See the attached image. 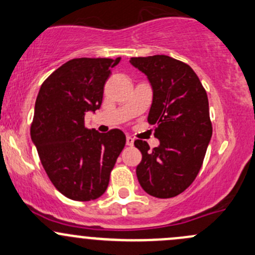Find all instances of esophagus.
Instances as JSON below:
<instances>
[{
	"mask_svg": "<svg viewBox=\"0 0 255 255\" xmlns=\"http://www.w3.org/2000/svg\"><path fill=\"white\" fill-rule=\"evenodd\" d=\"M126 144H127L128 146H132L133 144H134V139H133L132 136H127V138H126Z\"/></svg>",
	"mask_w": 255,
	"mask_h": 255,
	"instance_id": "esophagus-1",
	"label": "esophagus"
}]
</instances>
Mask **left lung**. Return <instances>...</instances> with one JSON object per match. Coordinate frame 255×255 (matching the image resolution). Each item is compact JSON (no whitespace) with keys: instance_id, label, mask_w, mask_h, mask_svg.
Returning a JSON list of instances; mask_svg holds the SVG:
<instances>
[{"instance_id":"8db88e82","label":"left lung","mask_w":255,"mask_h":255,"mask_svg":"<svg viewBox=\"0 0 255 255\" xmlns=\"http://www.w3.org/2000/svg\"><path fill=\"white\" fill-rule=\"evenodd\" d=\"M129 62L146 74L152 87L148 122L160 140L151 150L145 140L134 141L141 152L136 177L152 197H176L199 173L213 134L208 95L195 72L182 61L155 55Z\"/></svg>"}]
</instances>
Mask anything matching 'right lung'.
I'll list each match as a JSON object with an SVG mask.
<instances>
[{
  "label": "right lung",
  "mask_w": 255,
  "mask_h": 255,
  "mask_svg": "<svg viewBox=\"0 0 255 255\" xmlns=\"http://www.w3.org/2000/svg\"><path fill=\"white\" fill-rule=\"evenodd\" d=\"M121 57L73 58L50 74L35 101L30 135L42 167L64 197L98 199L126 145L121 129L99 133L85 127V112L103 103L104 85Z\"/></svg>",
  "instance_id": "1"
}]
</instances>
